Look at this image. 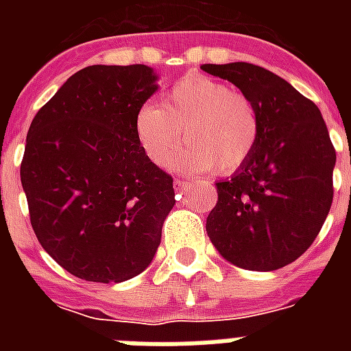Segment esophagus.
I'll use <instances>...</instances> for the list:
<instances>
[{
	"instance_id": "1",
	"label": "esophagus",
	"mask_w": 351,
	"mask_h": 351,
	"mask_svg": "<svg viewBox=\"0 0 351 351\" xmlns=\"http://www.w3.org/2000/svg\"><path fill=\"white\" fill-rule=\"evenodd\" d=\"M189 186H191V182H189V180H180V178H176V180H175L176 191H184V189H187Z\"/></svg>"
}]
</instances>
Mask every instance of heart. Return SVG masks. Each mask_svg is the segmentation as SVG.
<instances>
[{"label":"heart","mask_w":351,"mask_h":351,"mask_svg":"<svg viewBox=\"0 0 351 351\" xmlns=\"http://www.w3.org/2000/svg\"><path fill=\"white\" fill-rule=\"evenodd\" d=\"M178 165L231 175L255 154L262 136L261 111L250 96L220 80L187 74L169 89L164 107L145 106L136 117L138 142L153 164L165 167L184 142Z\"/></svg>","instance_id":"1"}]
</instances>
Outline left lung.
<instances>
[{
    "label": "left lung",
    "mask_w": 351,
    "mask_h": 351,
    "mask_svg": "<svg viewBox=\"0 0 351 351\" xmlns=\"http://www.w3.org/2000/svg\"><path fill=\"white\" fill-rule=\"evenodd\" d=\"M200 69L237 85L262 118L255 154L230 180L217 182L206 231L242 269L288 266L313 244L332 208L337 156L326 123L313 101L271 71L245 62Z\"/></svg>",
    "instance_id": "left-lung-1"
}]
</instances>
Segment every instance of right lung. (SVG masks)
Returning a JSON list of instances; mask_svg holds the SVG:
<instances>
[{
	"label": "right lung",
	"instance_id": "obj_1",
	"mask_svg": "<svg viewBox=\"0 0 351 351\" xmlns=\"http://www.w3.org/2000/svg\"><path fill=\"white\" fill-rule=\"evenodd\" d=\"M145 65L73 74L29 127L21 186L41 247L71 275L123 282L151 264L175 206L173 176L153 164L136 117L156 90Z\"/></svg>",
	"mask_w": 351,
	"mask_h": 351
}]
</instances>
